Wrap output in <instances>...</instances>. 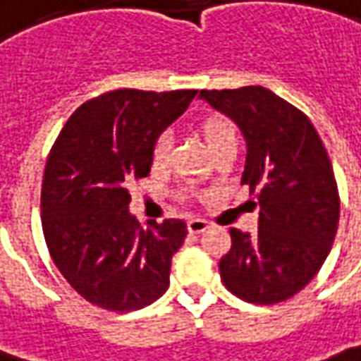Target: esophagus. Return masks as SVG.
<instances>
[{"mask_svg":"<svg viewBox=\"0 0 361 361\" xmlns=\"http://www.w3.org/2000/svg\"><path fill=\"white\" fill-rule=\"evenodd\" d=\"M188 229H190V233H193V235H201V233H205L209 229V223L205 221V219H191V221L188 223Z\"/></svg>","mask_w":361,"mask_h":361,"instance_id":"esophagus-1","label":"esophagus"}]
</instances>
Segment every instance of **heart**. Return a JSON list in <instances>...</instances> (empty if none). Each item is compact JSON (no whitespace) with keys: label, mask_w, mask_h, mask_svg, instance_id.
Returning <instances> with one entry per match:
<instances>
[{"label":"heart","mask_w":361,"mask_h":361,"mask_svg":"<svg viewBox=\"0 0 361 361\" xmlns=\"http://www.w3.org/2000/svg\"><path fill=\"white\" fill-rule=\"evenodd\" d=\"M200 130L207 148L212 149V154L217 152V149L227 148V146H237V142H239L235 124L229 118L219 116V114L207 116L201 122ZM168 152H170V136L160 134L154 142V146H152V166L154 168H164L166 161H168Z\"/></svg>","instance_id":"heart-1"}]
</instances>
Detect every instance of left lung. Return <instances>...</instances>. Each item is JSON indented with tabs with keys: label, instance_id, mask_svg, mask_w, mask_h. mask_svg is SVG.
Segmentation results:
<instances>
[{
	"label": "left lung",
	"instance_id": "8db88e82",
	"mask_svg": "<svg viewBox=\"0 0 361 361\" xmlns=\"http://www.w3.org/2000/svg\"><path fill=\"white\" fill-rule=\"evenodd\" d=\"M247 142L241 185L259 207L257 235L231 229L219 261L227 290L252 304L300 293L324 264L340 219L332 161L302 110L264 87L201 90Z\"/></svg>",
	"mask_w": 361,
	"mask_h": 361
}]
</instances>
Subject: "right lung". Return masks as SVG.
Here are the masks:
<instances>
[{
	"label": "right lung",
	"instance_id": "right-lung-1",
	"mask_svg": "<svg viewBox=\"0 0 361 361\" xmlns=\"http://www.w3.org/2000/svg\"><path fill=\"white\" fill-rule=\"evenodd\" d=\"M197 90L120 88L78 106L55 140L43 173L41 223L47 247L85 300L130 312L158 300L188 235L181 219L140 227L130 183L146 178L152 146Z\"/></svg>",
	"mask_w": 361,
	"mask_h": 361
}]
</instances>
